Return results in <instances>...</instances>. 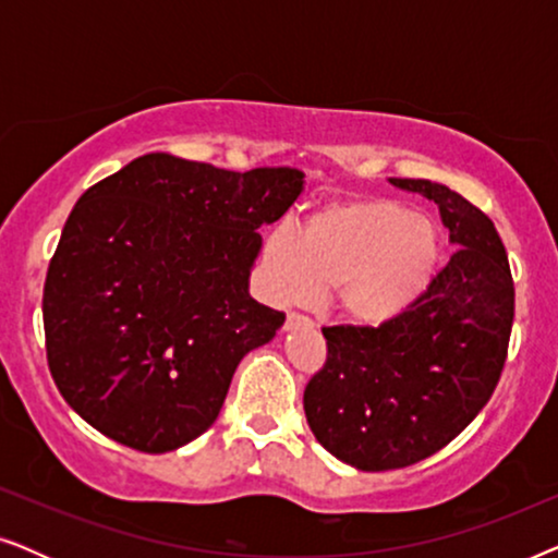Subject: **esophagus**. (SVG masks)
I'll return each instance as SVG.
<instances>
[{
    "label": "esophagus",
    "instance_id": "34e87169",
    "mask_svg": "<svg viewBox=\"0 0 558 558\" xmlns=\"http://www.w3.org/2000/svg\"><path fill=\"white\" fill-rule=\"evenodd\" d=\"M307 327V325H312L307 317H302V315H296V312H292V315L287 317V323H284V330L289 332V330H294V327Z\"/></svg>",
    "mask_w": 558,
    "mask_h": 558
}]
</instances>
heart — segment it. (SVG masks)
<instances>
[{"label": "heart", "mask_w": 558, "mask_h": 558, "mask_svg": "<svg viewBox=\"0 0 558 558\" xmlns=\"http://www.w3.org/2000/svg\"><path fill=\"white\" fill-rule=\"evenodd\" d=\"M441 264L439 226L386 197L325 205L304 220L300 235L277 228L262 248L274 300L310 304L332 287L335 307L363 330H386L409 317Z\"/></svg>", "instance_id": "1"}]
</instances>
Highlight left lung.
Masks as SVG:
<instances>
[{
  "instance_id": "8db88e82",
  "label": "left lung",
  "mask_w": 558,
  "mask_h": 558,
  "mask_svg": "<svg viewBox=\"0 0 558 558\" xmlns=\"http://www.w3.org/2000/svg\"><path fill=\"white\" fill-rule=\"evenodd\" d=\"M388 182L437 203L457 251L401 323L323 330L327 363L304 388V414L327 452L365 472L426 460L483 411L515 304L506 246L483 210L439 182Z\"/></svg>"
}]
</instances>
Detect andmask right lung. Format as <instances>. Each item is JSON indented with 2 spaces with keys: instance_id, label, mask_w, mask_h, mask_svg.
Here are the masks:
<instances>
[{
  "instance_id": "1",
  "label": "right lung",
  "mask_w": 558,
  "mask_h": 558,
  "mask_svg": "<svg viewBox=\"0 0 558 558\" xmlns=\"http://www.w3.org/2000/svg\"><path fill=\"white\" fill-rule=\"evenodd\" d=\"M304 172L218 170L167 151L96 182L68 216L43 294L50 373L75 414L140 452L216 422L243 355L284 315L248 292L262 226Z\"/></svg>"
}]
</instances>
